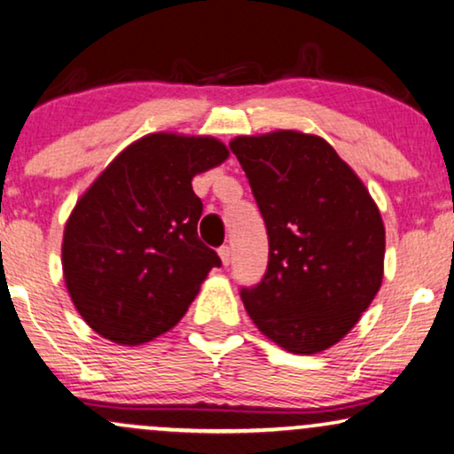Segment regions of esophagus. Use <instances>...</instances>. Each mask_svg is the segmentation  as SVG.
Masks as SVG:
<instances>
[{
	"label": "esophagus",
	"instance_id": "esophagus-1",
	"mask_svg": "<svg viewBox=\"0 0 454 454\" xmlns=\"http://www.w3.org/2000/svg\"><path fill=\"white\" fill-rule=\"evenodd\" d=\"M220 259H222V263L223 265H228L231 263V259H232V251H231V247H220Z\"/></svg>",
	"mask_w": 454,
	"mask_h": 454
}]
</instances>
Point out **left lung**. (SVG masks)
Here are the masks:
<instances>
[{
  "instance_id": "left-lung-1",
  "label": "left lung",
  "mask_w": 454,
  "mask_h": 454,
  "mask_svg": "<svg viewBox=\"0 0 454 454\" xmlns=\"http://www.w3.org/2000/svg\"><path fill=\"white\" fill-rule=\"evenodd\" d=\"M232 153L268 228V270L240 290L259 332L297 355L330 348L382 286L386 231L370 191L322 137H237Z\"/></svg>"
}]
</instances>
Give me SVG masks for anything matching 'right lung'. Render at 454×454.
I'll return each mask as SVG.
<instances>
[{
    "mask_svg": "<svg viewBox=\"0 0 454 454\" xmlns=\"http://www.w3.org/2000/svg\"><path fill=\"white\" fill-rule=\"evenodd\" d=\"M226 157L214 137L155 132L129 145L78 199L62 270L97 334L137 347L183 319L209 270L222 265L197 234L203 203L191 183Z\"/></svg>",
    "mask_w": 454,
    "mask_h": 454,
    "instance_id": "obj_1",
    "label": "right lung"
}]
</instances>
